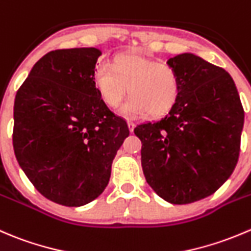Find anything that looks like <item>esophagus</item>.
<instances>
[{"label":"esophagus","mask_w":251,"mask_h":251,"mask_svg":"<svg viewBox=\"0 0 251 251\" xmlns=\"http://www.w3.org/2000/svg\"><path fill=\"white\" fill-rule=\"evenodd\" d=\"M127 125H128V130L132 132L133 128H135V123H132V121H127Z\"/></svg>","instance_id":"1"}]
</instances>
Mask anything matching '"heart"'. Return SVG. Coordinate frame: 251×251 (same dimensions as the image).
Instances as JSON below:
<instances>
[{"label": "heart", "instance_id": "b5f03b06", "mask_svg": "<svg viewBox=\"0 0 251 251\" xmlns=\"http://www.w3.org/2000/svg\"><path fill=\"white\" fill-rule=\"evenodd\" d=\"M93 83L110 108L120 105L128 92L131 97L121 108L127 118L146 111L151 116L163 115L174 106L180 92L179 76L170 65L138 51L114 56L111 65L99 62L93 71Z\"/></svg>", "mask_w": 251, "mask_h": 251}]
</instances>
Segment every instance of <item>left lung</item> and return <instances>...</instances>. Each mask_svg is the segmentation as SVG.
Here are the masks:
<instances>
[{
	"label": "left lung",
	"mask_w": 251,
	"mask_h": 251,
	"mask_svg": "<svg viewBox=\"0 0 251 251\" xmlns=\"http://www.w3.org/2000/svg\"><path fill=\"white\" fill-rule=\"evenodd\" d=\"M176 71V103L160 120L135 127L148 185L163 200L185 205L220 189L238 163L244 110L226 70L194 53L168 60Z\"/></svg>",
	"instance_id": "obj_1"
}]
</instances>
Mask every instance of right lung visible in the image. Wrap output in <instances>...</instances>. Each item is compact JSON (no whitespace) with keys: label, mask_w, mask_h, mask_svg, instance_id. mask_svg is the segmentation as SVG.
Segmentation results:
<instances>
[{"label":"right lung","mask_w":251,"mask_h":251,"mask_svg":"<svg viewBox=\"0 0 251 251\" xmlns=\"http://www.w3.org/2000/svg\"><path fill=\"white\" fill-rule=\"evenodd\" d=\"M100 55L96 48L50 51L14 99V154L36 190L58 205L78 207L98 198L130 133L93 83Z\"/></svg>","instance_id":"1"}]
</instances>
